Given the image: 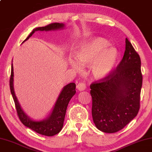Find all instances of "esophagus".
Instances as JSON below:
<instances>
[{"instance_id":"esophagus-1","label":"esophagus","mask_w":152,"mask_h":152,"mask_svg":"<svg viewBox=\"0 0 152 152\" xmlns=\"http://www.w3.org/2000/svg\"><path fill=\"white\" fill-rule=\"evenodd\" d=\"M76 88H78L80 91H83L86 89V84L84 83V82H80V83L76 86Z\"/></svg>"}]
</instances>
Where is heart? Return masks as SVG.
<instances>
[{"instance_id":"heart-1","label":"heart","mask_w":152,"mask_h":152,"mask_svg":"<svg viewBox=\"0 0 152 152\" xmlns=\"http://www.w3.org/2000/svg\"><path fill=\"white\" fill-rule=\"evenodd\" d=\"M108 41L102 38H94L81 44L75 52V59H70L69 64L76 70L82 66H90L94 78H104L112 72L116 64L118 54L116 49L108 48Z\"/></svg>"}]
</instances>
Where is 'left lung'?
<instances>
[{"label":"left lung","instance_id":"obj_1","mask_svg":"<svg viewBox=\"0 0 152 152\" xmlns=\"http://www.w3.org/2000/svg\"><path fill=\"white\" fill-rule=\"evenodd\" d=\"M142 86L141 60L126 38L123 58L108 76L90 84L92 115L98 129L115 133L136 116Z\"/></svg>","mask_w":152,"mask_h":152}]
</instances>
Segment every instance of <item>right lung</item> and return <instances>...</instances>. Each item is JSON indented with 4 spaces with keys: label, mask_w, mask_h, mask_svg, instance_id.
I'll list each match as a JSON object with an SVG mask.
<instances>
[{
    "label": "right lung",
    "mask_w": 152,
    "mask_h": 152,
    "mask_svg": "<svg viewBox=\"0 0 152 152\" xmlns=\"http://www.w3.org/2000/svg\"><path fill=\"white\" fill-rule=\"evenodd\" d=\"M64 26V24L54 23L50 24L46 26L38 27V28L33 30L32 32L30 33L28 37L26 38V39L24 40V41L28 40L36 31H38V30H40V31H43V30L48 31V30L62 28ZM13 76V66L12 64L9 81L10 88L14 102H15V104L18 116L20 122L24 126L34 130L37 133L44 135V136H52L58 134L61 131L63 124H64V120L68 104L70 99L72 98V96L76 93V84L74 83H70L64 87L61 93L60 94L58 98L56 104H55L53 111H52L51 115L47 119L42 121H34L30 119L28 115L23 112L20 104L18 103L17 98L15 96V91H14Z\"/></svg>",
    "instance_id": "right-lung-1"
}]
</instances>
